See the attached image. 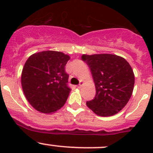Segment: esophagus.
<instances>
[{"label":"esophagus","instance_id":"1","mask_svg":"<svg viewBox=\"0 0 153 153\" xmlns=\"http://www.w3.org/2000/svg\"><path fill=\"white\" fill-rule=\"evenodd\" d=\"M83 84H84V82H83L82 81H80V84H79V85L78 86V88H81V86H83Z\"/></svg>","mask_w":153,"mask_h":153}]
</instances>
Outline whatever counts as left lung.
I'll return each instance as SVG.
<instances>
[{
  "mask_svg": "<svg viewBox=\"0 0 153 153\" xmlns=\"http://www.w3.org/2000/svg\"><path fill=\"white\" fill-rule=\"evenodd\" d=\"M81 59L89 66L95 85L94 99L86 106L99 116H112L126 106L135 84V75L129 63L112 54L83 55Z\"/></svg>",
  "mask_w": 153,
  "mask_h": 153,
  "instance_id": "obj_1",
  "label": "left lung"
}]
</instances>
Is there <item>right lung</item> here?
Listing matches in <instances>:
<instances>
[{
    "label": "right lung",
    "instance_id": "obj_1",
    "mask_svg": "<svg viewBox=\"0 0 153 153\" xmlns=\"http://www.w3.org/2000/svg\"><path fill=\"white\" fill-rule=\"evenodd\" d=\"M68 55L57 51H43L31 55L21 74V85L29 104L38 112L52 113L67 101L71 89L65 66Z\"/></svg>",
    "mask_w": 153,
    "mask_h": 153
}]
</instances>
